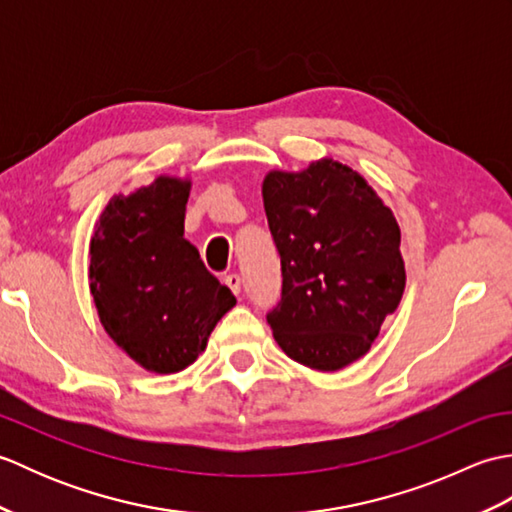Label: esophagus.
Masks as SVG:
<instances>
[{
	"instance_id": "obj_1",
	"label": "esophagus",
	"mask_w": 512,
	"mask_h": 512,
	"mask_svg": "<svg viewBox=\"0 0 512 512\" xmlns=\"http://www.w3.org/2000/svg\"><path fill=\"white\" fill-rule=\"evenodd\" d=\"M224 284L233 290V295H239V290H242V279H239V275H235V273L226 275Z\"/></svg>"
}]
</instances>
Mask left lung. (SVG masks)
Here are the masks:
<instances>
[{"mask_svg":"<svg viewBox=\"0 0 512 512\" xmlns=\"http://www.w3.org/2000/svg\"><path fill=\"white\" fill-rule=\"evenodd\" d=\"M281 301L268 314L292 361L336 372L365 356L405 292L400 228L367 180L339 160L266 173Z\"/></svg>","mask_w":512,"mask_h":512,"instance_id":"obj_1","label":"left lung"}]
</instances>
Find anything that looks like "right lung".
Returning a JSON list of instances; mask_svg holds the SVG:
<instances>
[{
	"label": "right lung",
	"instance_id": "obj_1",
	"mask_svg": "<svg viewBox=\"0 0 512 512\" xmlns=\"http://www.w3.org/2000/svg\"><path fill=\"white\" fill-rule=\"evenodd\" d=\"M189 178L162 173L107 202L90 239V292L107 336L147 372L176 374L209 343L233 292L184 239Z\"/></svg>",
	"mask_w": 512,
	"mask_h": 512
}]
</instances>
